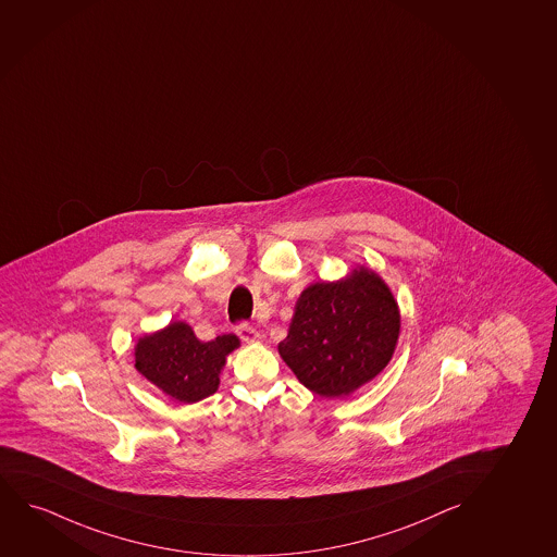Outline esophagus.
I'll return each instance as SVG.
<instances>
[{
    "label": "esophagus",
    "mask_w": 557,
    "mask_h": 557,
    "mask_svg": "<svg viewBox=\"0 0 557 557\" xmlns=\"http://www.w3.org/2000/svg\"><path fill=\"white\" fill-rule=\"evenodd\" d=\"M235 333H237L245 343H256V341H260V333L256 332L253 327L247 324L239 325V327L235 330Z\"/></svg>",
    "instance_id": "esophagus-1"
}]
</instances>
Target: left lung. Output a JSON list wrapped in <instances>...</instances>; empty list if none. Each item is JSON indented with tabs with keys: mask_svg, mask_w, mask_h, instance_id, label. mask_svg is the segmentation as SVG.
<instances>
[{
	"mask_svg": "<svg viewBox=\"0 0 557 557\" xmlns=\"http://www.w3.org/2000/svg\"><path fill=\"white\" fill-rule=\"evenodd\" d=\"M399 330L392 289L374 271L359 268L301 292L278 354L312 394L345 397L389 363Z\"/></svg>",
	"mask_w": 557,
	"mask_h": 557,
	"instance_id": "1",
	"label": "left lung"
}]
</instances>
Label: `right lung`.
<instances>
[{"label":"right lung","mask_w":557,"mask_h":557,"mask_svg":"<svg viewBox=\"0 0 557 557\" xmlns=\"http://www.w3.org/2000/svg\"><path fill=\"white\" fill-rule=\"evenodd\" d=\"M239 345L233 333L203 343L190 325L171 322L137 341L135 369L176 401L198 403L219 389L225 358Z\"/></svg>","instance_id":"1"}]
</instances>
